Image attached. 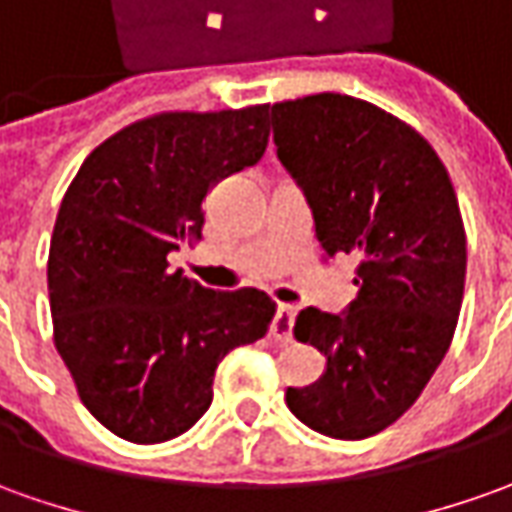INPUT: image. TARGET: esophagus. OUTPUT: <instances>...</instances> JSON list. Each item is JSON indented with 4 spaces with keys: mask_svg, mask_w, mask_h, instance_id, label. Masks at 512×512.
Here are the masks:
<instances>
[{
    "mask_svg": "<svg viewBox=\"0 0 512 512\" xmlns=\"http://www.w3.org/2000/svg\"><path fill=\"white\" fill-rule=\"evenodd\" d=\"M294 316H297V311H294L291 305H280V308H277V314L271 319V336H274L277 342H291Z\"/></svg>",
    "mask_w": 512,
    "mask_h": 512,
    "instance_id": "esophagus-1",
    "label": "esophagus"
}]
</instances>
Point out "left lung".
<instances>
[{
    "mask_svg": "<svg viewBox=\"0 0 512 512\" xmlns=\"http://www.w3.org/2000/svg\"><path fill=\"white\" fill-rule=\"evenodd\" d=\"M269 117L322 252L358 257L347 314L297 316L294 336L325 353L328 370L285 389V403L308 429L364 440L420 398L454 339L465 291L457 193L426 137L367 100L322 92L274 103Z\"/></svg>",
    "mask_w": 512,
    "mask_h": 512,
    "instance_id": "left-lung-1",
    "label": "left lung"
}]
</instances>
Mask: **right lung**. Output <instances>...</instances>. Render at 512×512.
Masks as SVG:
<instances>
[{"label":"right lung","mask_w":512,"mask_h":512,"mask_svg":"<svg viewBox=\"0 0 512 512\" xmlns=\"http://www.w3.org/2000/svg\"><path fill=\"white\" fill-rule=\"evenodd\" d=\"M266 145V103L159 111L100 142L66 187L47 260L52 342L83 406L128 443L193 429L221 358L269 330L266 291L168 269L179 241L201 238L207 190Z\"/></svg>","instance_id":"add662e5"}]
</instances>
